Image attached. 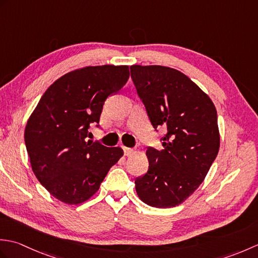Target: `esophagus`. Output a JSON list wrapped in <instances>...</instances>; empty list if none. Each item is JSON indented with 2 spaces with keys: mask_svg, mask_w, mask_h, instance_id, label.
I'll return each instance as SVG.
<instances>
[{
  "mask_svg": "<svg viewBox=\"0 0 258 258\" xmlns=\"http://www.w3.org/2000/svg\"><path fill=\"white\" fill-rule=\"evenodd\" d=\"M123 151H124V155L126 156H130L133 153V150L130 149V147H123Z\"/></svg>",
  "mask_w": 258,
  "mask_h": 258,
  "instance_id": "34e87169",
  "label": "esophagus"
}]
</instances>
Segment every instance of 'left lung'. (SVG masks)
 Returning a JSON list of instances; mask_svg holds the SVG:
<instances>
[{"mask_svg": "<svg viewBox=\"0 0 258 258\" xmlns=\"http://www.w3.org/2000/svg\"><path fill=\"white\" fill-rule=\"evenodd\" d=\"M131 78L163 149L147 147L149 169L135 178L145 204L179 205L204 180L220 150L217 112L212 100L177 70L161 65H132Z\"/></svg>", "mask_w": 258, "mask_h": 258, "instance_id": "1", "label": "left lung"}]
</instances>
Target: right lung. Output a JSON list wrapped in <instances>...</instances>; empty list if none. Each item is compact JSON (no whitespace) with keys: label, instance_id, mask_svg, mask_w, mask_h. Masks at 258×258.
<instances>
[{"label":"right lung","instance_id":"add662e5","mask_svg":"<svg viewBox=\"0 0 258 258\" xmlns=\"http://www.w3.org/2000/svg\"><path fill=\"white\" fill-rule=\"evenodd\" d=\"M128 78L126 65L87 67L63 75L41 97L24 140L33 172L55 199L75 205L87 201L123 155L120 147L86 139L92 124L100 127L106 98Z\"/></svg>","mask_w":258,"mask_h":258}]
</instances>
